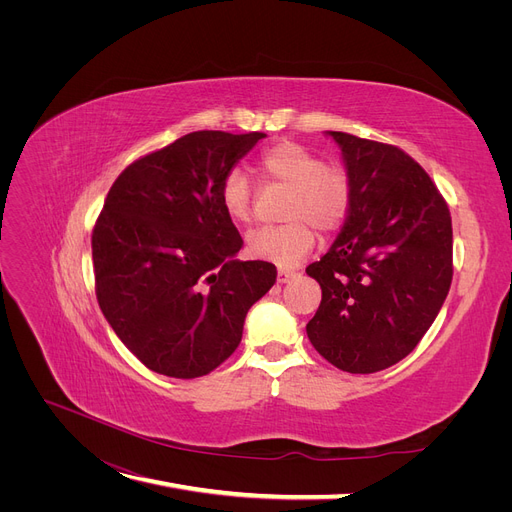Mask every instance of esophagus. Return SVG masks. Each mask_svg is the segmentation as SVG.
Returning a JSON list of instances; mask_svg holds the SVG:
<instances>
[{"label": "esophagus", "mask_w": 512, "mask_h": 512, "mask_svg": "<svg viewBox=\"0 0 512 512\" xmlns=\"http://www.w3.org/2000/svg\"><path fill=\"white\" fill-rule=\"evenodd\" d=\"M294 276H297V272H294V270H284V267H280V270H278V282L280 284H286Z\"/></svg>", "instance_id": "34e87169"}]
</instances>
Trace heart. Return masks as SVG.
I'll return each instance as SVG.
<instances>
[{
    "label": "heart",
    "instance_id": "heart-1",
    "mask_svg": "<svg viewBox=\"0 0 512 512\" xmlns=\"http://www.w3.org/2000/svg\"><path fill=\"white\" fill-rule=\"evenodd\" d=\"M267 182L290 188L282 226H267L249 234L247 249L255 259L278 267L299 265L315 247L317 230L336 232L353 205V180L342 166H328L324 157L299 143H278L259 159ZM220 201L234 222L253 215V186L245 172L230 170L220 186Z\"/></svg>",
    "mask_w": 512,
    "mask_h": 512
}]
</instances>
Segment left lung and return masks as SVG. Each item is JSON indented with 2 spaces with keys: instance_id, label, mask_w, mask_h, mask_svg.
<instances>
[{
  "instance_id": "left-lung-1",
  "label": "left lung",
  "mask_w": 512,
  "mask_h": 512,
  "mask_svg": "<svg viewBox=\"0 0 512 512\" xmlns=\"http://www.w3.org/2000/svg\"><path fill=\"white\" fill-rule=\"evenodd\" d=\"M353 180L351 213L307 267L321 303L307 324L315 351L348 373L405 359L434 324L452 282L450 211L402 149L330 130Z\"/></svg>"
}]
</instances>
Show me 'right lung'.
<instances>
[{"mask_svg": "<svg viewBox=\"0 0 512 512\" xmlns=\"http://www.w3.org/2000/svg\"><path fill=\"white\" fill-rule=\"evenodd\" d=\"M263 132L197 130L116 178L93 228L99 307L155 373L193 380L240 344L276 265L238 261L242 238L220 201L224 176Z\"/></svg>", "mask_w": 512, "mask_h": 512, "instance_id": "add662e5", "label": "right lung"}]
</instances>
